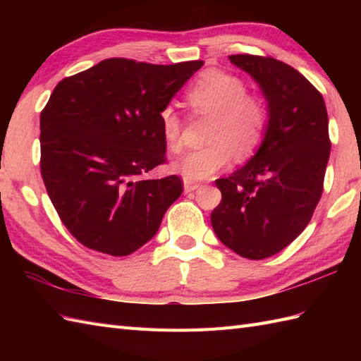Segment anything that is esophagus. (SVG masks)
Returning <instances> with one entry per match:
<instances>
[{"mask_svg":"<svg viewBox=\"0 0 361 361\" xmlns=\"http://www.w3.org/2000/svg\"><path fill=\"white\" fill-rule=\"evenodd\" d=\"M200 188V185L198 183H192V181H185V192L189 194V192H194L195 189Z\"/></svg>","mask_w":361,"mask_h":361,"instance_id":"34e87169","label":"esophagus"}]
</instances>
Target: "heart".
Returning <instances> with one entry per match:
<instances>
[{
    "instance_id": "obj_1",
    "label": "heart",
    "mask_w": 361,
    "mask_h": 361,
    "mask_svg": "<svg viewBox=\"0 0 361 361\" xmlns=\"http://www.w3.org/2000/svg\"><path fill=\"white\" fill-rule=\"evenodd\" d=\"M186 102L197 114L212 116L204 149L189 152L173 163L175 173L186 181H203L224 171L233 158L243 159L256 152L264 140L268 109L257 94L247 93L245 82L221 70H206L190 85ZM166 145L181 144V119L173 106L159 113Z\"/></svg>"
}]
</instances>
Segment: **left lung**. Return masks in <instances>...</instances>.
I'll return each mask as SVG.
<instances>
[{
    "mask_svg": "<svg viewBox=\"0 0 361 361\" xmlns=\"http://www.w3.org/2000/svg\"><path fill=\"white\" fill-rule=\"evenodd\" d=\"M229 60L262 90L268 122L255 157L216 180L221 202L211 224L229 250L259 260L288 247L309 225L331 155L329 119L323 96L295 68L250 54Z\"/></svg>",
    "mask_w": 361,
    "mask_h": 361,
    "instance_id": "1",
    "label": "left lung"
}]
</instances>
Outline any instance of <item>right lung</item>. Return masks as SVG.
Here are the masks:
<instances>
[{
  "label": "right lung",
  "mask_w": 361,
  "mask_h": 361,
  "mask_svg": "<svg viewBox=\"0 0 361 361\" xmlns=\"http://www.w3.org/2000/svg\"><path fill=\"white\" fill-rule=\"evenodd\" d=\"M202 66L106 59L54 88L40 114L42 176L60 220L87 248L132 255L181 195L180 176H142L166 161L161 110Z\"/></svg>",
  "instance_id": "add662e5"
}]
</instances>
